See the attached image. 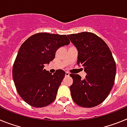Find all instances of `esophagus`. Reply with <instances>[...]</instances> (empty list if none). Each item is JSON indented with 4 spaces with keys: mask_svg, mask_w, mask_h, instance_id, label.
I'll return each mask as SVG.
<instances>
[{
    "mask_svg": "<svg viewBox=\"0 0 127 127\" xmlns=\"http://www.w3.org/2000/svg\"><path fill=\"white\" fill-rule=\"evenodd\" d=\"M69 75H70L69 72H65V76H69Z\"/></svg>",
    "mask_w": 127,
    "mask_h": 127,
    "instance_id": "esophagus-1",
    "label": "esophagus"
}]
</instances>
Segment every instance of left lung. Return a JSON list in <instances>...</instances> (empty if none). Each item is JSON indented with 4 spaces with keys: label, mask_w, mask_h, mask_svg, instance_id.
<instances>
[{
    "label": "left lung",
    "mask_w": 127,
    "mask_h": 127,
    "mask_svg": "<svg viewBox=\"0 0 127 127\" xmlns=\"http://www.w3.org/2000/svg\"><path fill=\"white\" fill-rule=\"evenodd\" d=\"M78 51L77 64L84 68L86 76L70 74L73 83L70 86L72 98L83 107L101 104L109 94L116 76V67L107 44L95 33L81 32L67 35Z\"/></svg>",
    "instance_id": "obj_1"
}]
</instances>
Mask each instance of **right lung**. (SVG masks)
I'll use <instances>...</instances> for the list:
<instances>
[{"label":"right lung","instance_id":"add662e5","mask_svg":"<svg viewBox=\"0 0 127 127\" xmlns=\"http://www.w3.org/2000/svg\"><path fill=\"white\" fill-rule=\"evenodd\" d=\"M70 43L66 35L37 33L20 47L13 67L14 85L20 97L35 107L47 106L55 100L65 72L52 74L44 69L55 57L58 48Z\"/></svg>","mask_w":127,"mask_h":127}]
</instances>
